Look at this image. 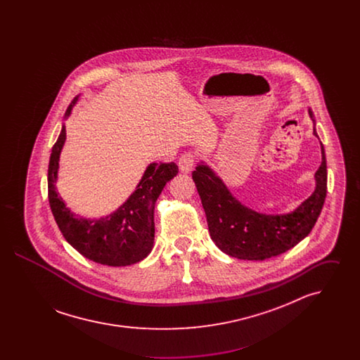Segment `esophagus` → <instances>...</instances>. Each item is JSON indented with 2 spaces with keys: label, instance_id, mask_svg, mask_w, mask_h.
Masks as SVG:
<instances>
[{
  "label": "esophagus",
  "instance_id": "1",
  "mask_svg": "<svg viewBox=\"0 0 360 360\" xmlns=\"http://www.w3.org/2000/svg\"><path fill=\"white\" fill-rule=\"evenodd\" d=\"M194 162H195V156L191 153H185V154L181 155L179 160H178V166H179V170L182 172H190L193 166H194Z\"/></svg>",
  "mask_w": 360,
  "mask_h": 360
}]
</instances>
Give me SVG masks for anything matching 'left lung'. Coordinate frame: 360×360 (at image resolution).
Returning <instances> with one entry per match:
<instances>
[{"instance_id":"obj_1","label":"left lung","mask_w":360,"mask_h":360,"mask_svg":"<svg viewBox=\"0 0 360 360\" xmlns=\"http://www.w3.org/2000/svg\"><path fill=\"white\" fill-rule=\"evenodd\" d=\"M313 119L311 110H309ZM314 135L316 129H314ZM316 172V190L289 214H262L241 205L223 181L205 165L193 172L205 210L210 238L226 255L247 260H264L281 255L307 238L317 221L326 197V159Z\"/></svg>"}]
</instances>
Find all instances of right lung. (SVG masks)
Returning a JSON list of instances; mask_svg holds the SVG:
<instances>
[{
    "instance_id": "add662e5",
    "label": "right lung",
    "mask_w": 360,
    "mask_h": 360,
    "mask_svg": "<svg viewBox=\"0 0 360 360\" xmlns=\"http://www.w3.org/2000/svg\"><path fill=\"white\" fill-rule=\"evenodd\" d=\"M77 98L68 108L66 117ZM65 140L66 128L62 127V132L52 147L49 165V201L63 238L81 255L105 266L120 267L143 260L154 245L155 202L166 184L178 174V166L174 162L151 163L135 193L120 209L109 217L87 220L72 214L55 188L59 155Z\"/></svg>"
}]
</instances>
